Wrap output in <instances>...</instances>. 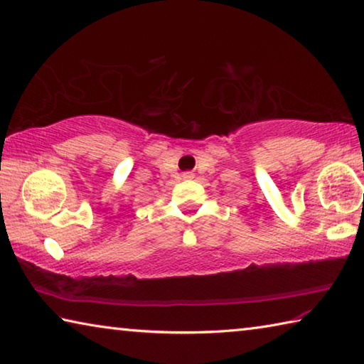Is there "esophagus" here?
Returning a JSON list of instances; mask_svg holds the SVG:
<instances>
[{
    "mask_svg": "<svg viewBox=\"0 0 364 364\" xmlns=\"http://www.w3.org/2000/svg\"><path fill=\"white\" fill-rule=\"evenodd\" d=\"M184 176H186V178H191L193 175H191V173H184Z\"/></svg>",
    "mask_w": 364,
    "mask_h": 364,
    "instance_id": "34e87169",
    "label": "esophagus"
}]
</instances>
